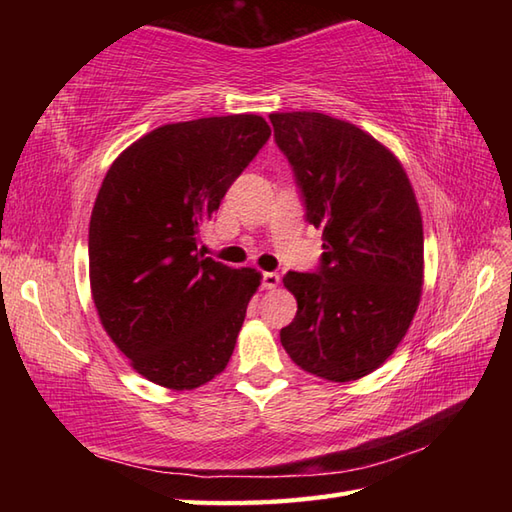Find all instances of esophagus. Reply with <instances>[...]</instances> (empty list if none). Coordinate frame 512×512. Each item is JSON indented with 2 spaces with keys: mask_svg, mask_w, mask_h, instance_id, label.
<instances>
[{
  "mask_svg": "<svg viewBox=\"0 0 512 512\" xmlns=\"http://www.w3.org/2000/svg\"><path fill=\"white\" fill-rule=\"evenodd\" d=\"M279 281H281V277H279L277 273H264L262 286H264L266 290H273V288H277V286H279Z\"/></svg>",
  "mask_w": 512,
  "mask_h": 512,
  "instance_id": "esophagus-1",
  "label": "esophagus"
}]
</instances>
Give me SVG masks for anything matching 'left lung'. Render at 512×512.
<instances>
[{
	"mask_svg": "<svg viewBox=\"0 0 512 512\" xmlns=\"http://www.w3.org/2000/svg\"><path fill=\"white\" fill-rule=\"evenodd\" d=\"M268 118L325 248L319 273L284 277L297 317L281 330V345L303 372L350 383L394 354L420 306L416 193L394 151L365 129L321 112Z\"/></svg>",
	"mask_w": 512,
	"mask_h": 512,
	"instance_id": "obj_1",
	"label": "left lung"
}]
</instances>
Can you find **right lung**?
<instances>
[{"label":"right lung","instance_id":"obj_1","mask_svg":"<svg viewBox=\"0 0 512 512\" xmlns=\"http://www.w3.org/2000/svg\"><path fill=\"white\" fill-rule=\"evenodd\" d=\"M270 136L257 114L151 129L107 169L90 217V290L112 343L173 391L231 361L262 273L204 257L200 228Z\"/></svg>","mask_w":512,"mask_h":512}]
</instances>
